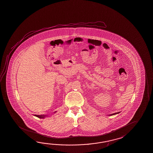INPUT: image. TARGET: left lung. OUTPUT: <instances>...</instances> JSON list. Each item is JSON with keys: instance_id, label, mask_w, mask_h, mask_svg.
I'll return each mask as SVG.
<instances>
[{"instance_id": "8db88e82", "label": "left lung", "mask_w": 153, "mask_h": 153, "mask_svg": "<svg viewBox=\"0 0 153 153\" xmlns=\"http://www.w3.org/2000/svg\"><path fill=\"white\" fill-rule=\"evenodd\" d=\"M118 113H119V112H117V113H114V114H110V115L112 116V115H114V114H118Z\"/></svg>"}]
</instances>
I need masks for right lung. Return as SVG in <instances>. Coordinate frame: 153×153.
<instances>
[{
	"mask_svg": "<svg viewBox=\"0 0 153 153\" xmlns=\"http://www.w3.org/2000/svg\"><path fill=\"white\" fill-rule=\"evenodd\" d=\"M36 117H37L41 118H43L44 117H45V116H46V115H35Z\"/></svg>",
	"mask_w": 153,
	"mask_h": 153,
	"instance_id": "right-lung-1",
	"label": "right lung"
}]
</instances>
